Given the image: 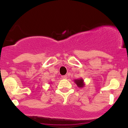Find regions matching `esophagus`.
Instances as JSON below:
<instances>
[{
	"label": "esophagus",
	"mask_w": 128,
	"mask_h": 128,
	"mask_svg": "<svg viewBox=\"0 0 128 128\" xmlns=\"http://www.w3.org/2000/svg\"><path fill=\"white\" fill-rule=\"evenodd\" d=\"M61 78H62V79H67V75H64V76H61Z\"/></svg>",
	"instance_id": "1"
}]
</instances>
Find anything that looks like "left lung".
Masks as SVG:
<instances>
[{
  "instance_id": "left-lung-1",
  "label": "left lung",
  "mask_w": 128,
  "mask_h": 128,
  "mask_svg": "<svg viewBox=\"0 0 128 128\" xmlns=\"http://www.w3.org/2000/svg\"><path fill=\"white\" fill-rule=\"evenodd\" d=\"M74 82L76 84V86H78L79 88H82L84 87L85 82L84 80L82 78H78L76 79H74Z\"/></svg>"
}]
</instances>
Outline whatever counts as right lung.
Segmentation results:
<instances>
[{"mask_svg": "<svg viewBox=\"0 0 128 128\" xmlns=\"http://www.w3.org/2000/svg\"><path fill=\"white\" fill-rule=\"evenodd\" d=\"M51 84H52V83H51Z\"/></svg>", "mask_w": 128, "mask_h": 128, "instance_id": "add662e5", "label": "right lung"}]
</instances>
